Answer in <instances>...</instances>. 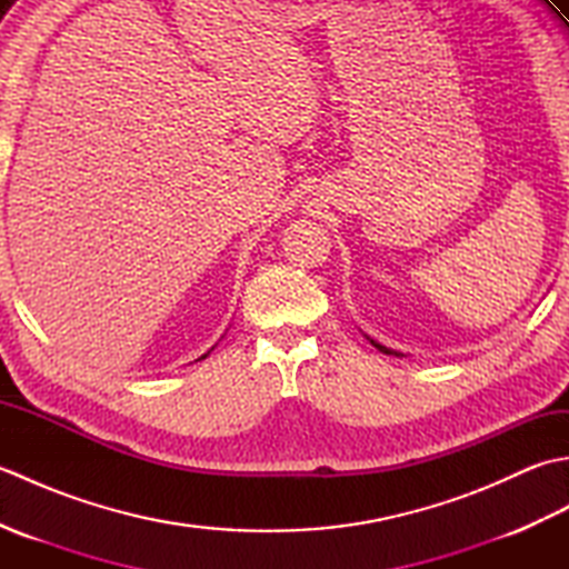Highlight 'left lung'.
I'll list each match as a JSON object with an SVG mask.
<instances>
[{
	"mask_svg": "<svg viewBox=\"0 0 569 569\" xmlns=\"http://www.w3.org/2000/svg\"><path fill=\"white\" fill-rule=\"evenodd\" d=\"M367 337V340L373 345V347H377L379 349V352H383V355H396V357H403L401 352H396V349H389V347H383L381 342H377V340H371V337L369 335H365Z\"/></svg>",
	"mask_w": 569,
	"mask_h": 569,
	"instance_id": "obj_1",
	"label": "left lung"
}]
</instances>
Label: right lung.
I'll return each mask as SVG.
<instances>
[{
    "mask_svg": "<svg viewBox=\"0 0 569 569\" xmlns=\"http://www.w3.org/2000/svg\"><path fill=\"white\" fill-rule=\"evenodd\" d=\"M212 349H214V347H212ZM208 355H210V352H208ZM208 355H202V357H200V359H204V357H208Z\"/></svg>",
    "mask_w": 569,
    "mask_h": 569,
    "instance_id": "right-lung-1",
    "label": "right lung"
}]
</instances>
